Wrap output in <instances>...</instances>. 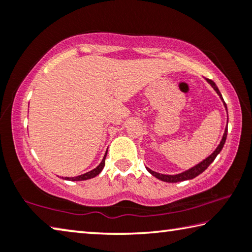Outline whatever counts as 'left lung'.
<instances>
[{
    "mask_svg": "<svg viewBox=\"0 0 252 252\" xmlns=\"http://www.w3.org/2000/svg\"><path fill=\"white\" fill-rule=\"evenodd\" d=\"M207 81H208V83H210L211 87L215 89V91L218 93L220 99L222 100V102H223V105L225 106V110H227V104L224 103V101L222 99V95H221L219 89L217 88L216 83L213 82V81L208 80V79H207ZM227 133H228V127H225L222 139H221L219 146L217 147L216 150L213 151L208 158H206V159H204L203 161H201L200 163H198L197 165H194V167H192L191 169L187 170V171H185V172H181V173H178V174H162V173H158L156 171H152V170L149 169V168H147V170L152 174V176H155L157 179H159V180L164 181V182L173 183V182H180V181H185V180H191V179H193L197 176H199L200 173H202L204 170H206L209 167V165L212 163L213 160L216 159V157L220 153V151L222 150V148L224 146V142H225V139H227Z\"/></svg>",
    "mask_w": 252,
    "mask_h": 252,
    "instance_id": "left-lung-1",
    "label": "left lung"
}]
</instances>
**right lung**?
Wrapping results in <instances>:
<instances>
[{
  "mask_svg": "<svg viewBox=\"0 0 252 252\" xmlns=\"http://www.w3.org/2000/svg\"><path fill=\"white\" fill-rule=\"evenodd\" d=\"M106 152H108V151H106ZM105 157H106V153L104 155L103 159H102L101 163H100L99 165H97V167H96L95 169L91 170V171H89V172L84 173V174H81V176H78V177H72V178L65 177V178H63V179H64V180H71V181H83V180H88V179H91V178L96 177L97 174H99V173L102 171V170H103V168H104V164H105Z\"/></svg>",
  "mask_w": 252,
  "mask_h": 252,
  "instance_id": "1",
  "label": "right lung"
}]
</instances>
